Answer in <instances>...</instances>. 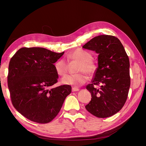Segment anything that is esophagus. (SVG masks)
I'll return each mask as SVG.
<instances>
[{
  "instance_id": "34e87169",
  "label": "esophagus",
  "mask_w": 146,
  "mask_h": 146,
  "mask_svg": "<svg viewBox=\"0 0 146 146\" xmlns=\"http://www.w3.org/2000/svg\"><path fill=\"white\" fill-rule=\"evenodd\" d=\"M78 91H79V89H78V88H76V87H73V88H72V92Z\"/></svg>"
}]
</instances>
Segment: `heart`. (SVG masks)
<instances>
[{
	"label": "heart",
	"instance_id": "b5f03b06",
	"mask_svg": "<svg viewBox=\"0 0 146 146\" xmlns=\"http://www.w3.org/2000/svg\"><path fill=\"white\" fill-rule=\"evenodd\" d=\"M68 61H77L78 62L77 72V74L67 75L62 78V82L66 85L74 86H80L85 84L87 80L86 73L92 76L96 70V65L92 61V55L87 51L82 49H76L67 55ZM54 68L56 74L60 76H64L67 74L69 69V64L64 59L57 60L54 64Z\"/></svg>",
	"mask_w": 146,
	"mask_h": 146
}]
</instances>
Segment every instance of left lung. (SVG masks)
Wrapping results in <instances>:
<instances>
[{
    "instance_id": "left-lung-1",
    "label": "left lung",
    "mask_w": 146,
    "mask_h": 146,
    "mask_svg": "<svg viewBox=\"0 0 146 146\" xmlns=\"http://www.w3.org/2000/svg\"><path fill=\"white\" fill-rule=\"evenodd\" d=\"M99 54L98 68L86 89L91 100L85 106L88 111L98 117H110L122 108L130 86L129 56L119 39L102 35L91 39L83 46ZM101 85L99 88L96 86Z\"/></svg>"
}]
</instances>
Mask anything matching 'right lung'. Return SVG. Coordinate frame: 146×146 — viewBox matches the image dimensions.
<instances>
[{
  "instance_id": "add662e5",
  "label": "right lung",
  "mask_w": 146,
  "mask_h": 146,
  "mask_svg": "<svg viewBox=\"0 0 146 146\" xmlns=\"http://www.w3.org/2000/svg\"><path fill=\"white\" fill-rule=\"evenodd\" d=\"M64 54L42 47H22L10 61L8 86L13 107L30 121L46 123L54 119L71 92L58 82L54 63Z\"/></svg>"
}]
</instances>
